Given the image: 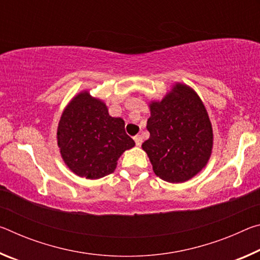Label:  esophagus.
Wrapping results in <instances>:
<instances>
[{
  "label": "esophagus",
  "mask_w": 260,
  "mask_h": 260,
  "mask_svg": "<svg viewBox=\"0 0 260 260\" xmlns=\"http://www.w3.org/2000/svg\"><path fill=\"white\" fill-rule=\"evenodd\" d=\"M134 141H135L136 146L140 147L141 144H142V136H141V135H135L134 136Z\"/></svg>",
  "instance_id": "esophagus-1"
}]
</instances>
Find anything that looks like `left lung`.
<instances>
[{
	"instance_id": "8db88e82",
	"label": "left lung",
	"mask_w": 260,
	"mask_h": 260,
	"mask_svg": "<svg viewBox=\"0 0 260 260\" xmlns=\"http://www.w3.org/2000/svg\"><path fill=\"white\" fill-rule=\"evenodd\" d=\"M142 149L157 177L180 183L208 164L213 146L212 126L203 102L187 85L177 83L160 102L150 103Z\"/></svg>"
}]
</instances>
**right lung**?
<instances>
[{
    "mask_svg": "<svg viewBox=\"0 0 260 260\" xmlns=\"http://www.w3.org/2000/svg\"><path fill=\"white\" fill-rule=\"evenodd\" d=\"M57 140L60 155L73 173L86 179L111 174L118 158L135 142L125 132V121L111 117L104 102L82 91L61 114Z\"/></svg>",
    "mask_w": 260,
    "mask_h": 260,
    "instance_id": "1",
    "label": "right lung"
}]
</instances>
